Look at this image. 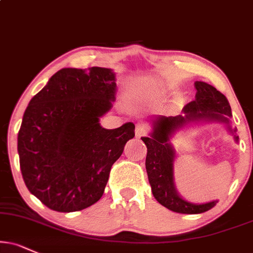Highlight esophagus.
<instances>
[{"label":"esophagus","instance_id":"1","mask_svg":"<svg viewBox=\"0 0 253 253\" xmlns=\"http://www.w3.org/2000/svg\"><path fill=\"white\" fill-rule=\"evenodd\" d=\"M149 126H145L143 123H138L136 126V136L137 137H142V136H146L149 132Z\"/></svg>","mask_w":253,"mask_h":253}]
</instances>
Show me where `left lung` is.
Wrapping results in <instances>:
<instances>
[{
  "instance_id": "1",
  "label": "left lung",
  "mask_w": 253,
  "mask_h": 253,
  "mask_svg": "<svg viewBox=\"0 0 253 253\" xmlns=\"http://www.w3.org/2000/svg\"><path fill=\"white\" fill-rule=\"evenodd\" d=\"M195 101L188 103L183 108V115L178 116H158L152 120V132L150 137H142L148 148L145 168L149 183L154 197L160 204L177 213L195 214L212 209L218 201L195 204L183 199L174 186L173 163L176 158L170 138L174 132L195 122H220L227 126L230 133L238 142L237 129L229 126L231 118V107L222 92L210 84L196 81Z\"/></svg>"
}]
</instances>
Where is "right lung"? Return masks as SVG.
<instances>
[{
	"label": "right lung",
	"instance_id": "add662e5",
	"mask_svg": "<svg viewBox=\"0 0 253 253\" xmlns=\"http://www.w3.org/2000/svg\"><path fill=\"white\" fill-rule=\"evenodd\" d=\"M116 90L108 68H63L30 99L17 137L20 168L28 190L51 210L74 212L98 202L112 164L135 137L131 122L99 124Z\"/></svg>",
	"mask_w": 253,
	"mask_h": 253
}]
</instances>
